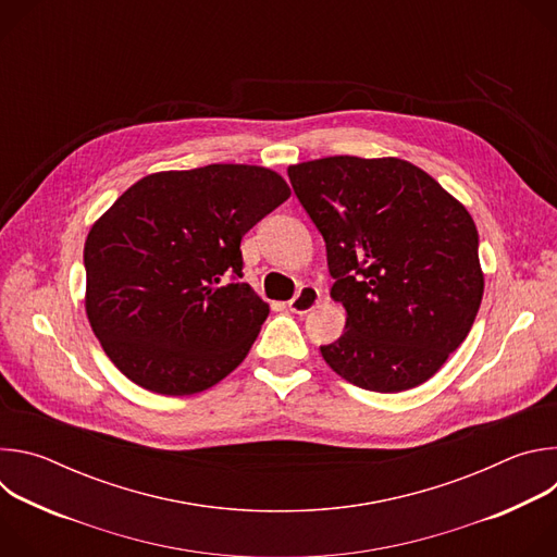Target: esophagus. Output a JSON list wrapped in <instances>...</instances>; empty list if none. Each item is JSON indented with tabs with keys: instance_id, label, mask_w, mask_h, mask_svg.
Instances as JSON below:
<instances>
[{
	"instance_id": "obj_1",
	"label": "esophagus",
	"mask_w": 557,
	"mask_h": 557,
	"mask_svg": "<svg viewBox=\"0 0 557 557\" xmlns=\"http://www.w3.org/2000/svg\"><path fill=\"white\" fill-rule=\"evenodd\" d=\"M317 301H320V288L312 286V284H306L288 301V310L295 312V314H306L317 306Z\"/></svg>"
}]
</instances>
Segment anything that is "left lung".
Instances as JSON below:
<instances>
[{
	"label": "left lung",
	"mask_w": 557,
	"mask_h": 557,
	"mask_svg": "<svg viewBox=\"0 0 557 557\" xmlns=\"http://www.w3.org/2000/svg\"><path fill=\"white\" fill-rule=\"evenodd\" d=\"M326 243L346 333L320 346L346 381L404 392L465 342L483 299L479 231L432 176L399 158L329 156L288 168Z\"/></svg>",
	"instance_id": "left-lung-1"
}]
</instances>
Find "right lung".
<instances>
[{
  "instance_id": "1",
  "label": "right lung",
  "mask_w": 557,
  "mask_h": 557,
  "mask_svg": "<svg viewBox=\"0 0 557 557\" xmlns=\"http://www.w3.org/2000/svg\"><path fill=\"white\" fill-rule=\"evenodd\" d=\"M288 196L282 176L256 165L161 172L90 228L86 312L129 381L187 396L243 363L269 306L240 282V243Z\"/></svg>"
}]
</instances>
